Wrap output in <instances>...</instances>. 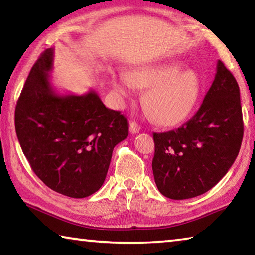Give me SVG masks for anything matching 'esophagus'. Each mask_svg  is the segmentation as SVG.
<instances>
[{"label":"esophagus","instance_id":"obj_1","mask_svg":"<svg viewBox=\"0 0 255 255\" xmlns=\"http://www.w3.org/2000/svg\"><path fill=\"white\" fill-rule=\"evenodd\" d=\"M140 126L138 125L137 122H131L130 124H129V130H130L131 133H138L140 131Z\"/></svg>","mask_w":255,"mask_h":255}]
</instances>
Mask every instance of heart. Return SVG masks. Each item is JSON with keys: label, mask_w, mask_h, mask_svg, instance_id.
I'll use <instances>...</instances> for the list:
<instances>
[{"label": "heart", "mask_w": 255, "mask_h": 255, "mask_svg": "<svg viewBox=\"0 0 255 255\" xmlns=\"http://www.w3.org/2000/svg\"><path fill=\"white\" fill-rule=\"evenodd\" d=\"M132 85L148 89L144 97L146 109L164 126L184 122L195 109L201 92L197 72L182 71L179 62L139 68L129 76L122 75L114 81L115 89L122 94H127Z\"/></svg>", "instance_id": "heart-1"}]
</instances>
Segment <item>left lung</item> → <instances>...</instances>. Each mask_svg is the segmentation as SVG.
Instances as JSON below:
<instances>
[{"label":"left lung","mask_w":255,"mask_h":255,"mask_svg":"<svg viewBox=\"0 0 255 255\" xmlns=\"http://www.w3.org/2000/svg\"><path fill=\"white\" fill-rule=\"evenodd\" d=\"M243 130L239 84L218 60L215 80L195 116L175 130L153 133L152 167L159 192L183 200L208 191L234 163Z\"/></svg>","instance_id":"left-lung-1"}]
</instances>
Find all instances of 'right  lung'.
Returning a JSON list of instances; mask_svg holds the SVG:
<instances>
[{
	"label": "right lung",
	"mask_w": 255,
	"mask_h": 255,
	"mask_svg": "<svg viewBox=\"0 0 255 255\" xmlns=\"http://www.w3.org/2000/svg\"><path fill=\"white\" fill-rule=\"evenodd\" d=\"M54 49L34 63L16 102L15 131L38 178L54 191L85 198L101 188L112 150L128 136V120L96 91L59 96L50 84Z\"/></svg>",
	"instance_id": "right-lung-1"
}]
</instances>
